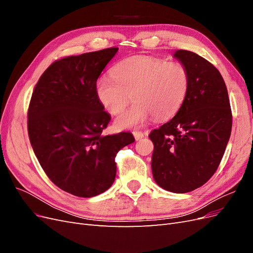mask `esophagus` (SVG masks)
Wrapping results in <instances>:
<instances>
[{
    "label": "esophagus",
    "instance_id": "obj_1",
    "mask_svg": "<svg viewBox=\"0 0 253 253\" xmlns=\"http://www.w3.org/2000/svg\"><path fill=\"white\" fill-rule=\"evenodd\" d=\"M133 135H134L136 140H140L141 138H143V137H144V134L142 132H139V131H134Z\"/></svg>",
    "mask_w": 253,
    "mask_h": 253
}]
</instances>
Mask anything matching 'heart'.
Masks as SVG:
<instances>
[{
  "instance_id": "1",
  "label": "heart",
  "mask_w": 253,
  "mask_h": 253,
  "mask_svg": "<svg viewBox=\"0 0 253 253\" xmlns=\"http://www.w3.org/2000/svg\"><path fill=\"white\" fill-rule=\"evenodd\" d=\"M190 75L180 62L152 56H133L112 68V77H100L96 94L106 112L117 115L131 97L134 103L116 119L119 128L140 126L152 116L157 121L179 111L188 95Z\"/></svg>"
}]
</instances>
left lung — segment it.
Masks as SVG:
<instances>
[{"instance_id":"1","label":"left lung","mask_w":253,"mask_h":253,"mask_svg":"<svg viewBox=\"0 0 253 253\" xmlns=\"http://www.w3.org/2000/svg\"><path fill=\"white\" fill-rule=\"evenodd\" d=\"M174 56L187 67L190 86L175 116L149 135L154 144L152 172L165 190L187 193L217 170L230 138L232 112L215 66L189 50L179 49Z\"/></svg>"}]
</instances>
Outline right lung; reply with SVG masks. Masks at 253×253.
<instances>
[{"label": "right lung", "mask_w": 253, "mask_h": 253, "mask_svg": "<svg viewBox=\"0 0 253 253\" xmlns=\"http://www.w3.org/2000/svg\"><path fill=\"white\" fill-rule=\"evenodd\" d=\"M117 51L110 47L56 60L30 99L27 128L35 154L48 178L75 196L108 190L116 176L117 153L135 141L128 132L103 134L111 116L99 101L96 83Z\"/></svg>", "instance_id": "1"}]
</instances>
